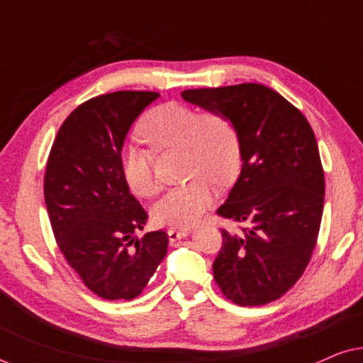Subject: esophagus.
Listing matches in <instances>:
<instances>
[{
  "label": "esophagus",
  "instance_id": "34e87169",
  "mask_svg": "<svg viewBox=\"0 0 363 363\" xmlns=\"http://www.w3.org/2000/svg\"><path fill=\"white\" fill-rule=\"evenodd\" d=\"M188 235H190V230H178V228H170L168 230V240H170V242H175Z\"/></svg>",
  "mask_w": 363,
  "mask_h": 363
}]
</instances>
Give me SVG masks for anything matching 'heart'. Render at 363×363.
Returning <instances> with one entry per match:
<instances>
[{
  "instance_id": "1",
  "label": "heart",
  "mask_w": 363,
  "mask_h": 363,
  "mask_svg": "<svg viewBox=\"0 0 363 363\" xmlns=\"http://www.w3.org/2000/svg\"><path fill=\"white\" fill-rule=\"evenodd\" d=\"M140 137L153 152L182 150L183 172L195 177L173 188L153 208V220L162 226L190 228L201 220L215 200V188L235 180L241 163L240 135L225 112L198 113L182 102L162 104L143 117ZM122 175L137 196L150 198L160 190L150 150L125 147L121 158Z\"/></svg>"
}]
</instances>
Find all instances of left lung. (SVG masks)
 <instances>
[{
  "mask_svg": "<svg viewBox=\"0 0 363 363\" xmlns=\"http://www.w3.org/2000/svg\"><path fill=\"white\" fill-rule=\"evenodd\" d=\"M182 97L225 112L240 135V178L216 213L241 226L221 230L216 284L238 306L279 299L306 271L319 236L325 182L312 127L261 84L188 89Z\"/></svg>",
  "mask_w": 363,
  "mask_h": 363,
  "instance_id": "obj_1",
  "label": "left lung"
}]
</instances>
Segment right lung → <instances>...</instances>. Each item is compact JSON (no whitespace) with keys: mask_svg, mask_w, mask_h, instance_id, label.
<instances>
[{"mask_svg":"<svg viewBox=\"0 0 363 363\" xmlns=\"http://www.w3.org/2000/svg\"><path fill=\"white\" fill-rule=\"evenodd\" d=\"M160 96L118 91L84 102L59 128L44 175V200L57 246L94 294L137 297L168 250L165 231L143 230L147 211L122 175L128 128Z\"/></svg>","mask_w":363,"mask_h":363,"instance_id":"obj_1","label":"right lung"}]
</instances>
